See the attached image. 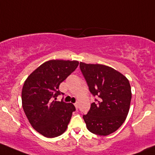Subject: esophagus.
<instances>
[{
    "label": "esophagus",
    "mask_w": 155,
    "mask_h": 155,
    "mask_svg": "<svg viewBox=\"0 0 155 155\" xmlns=\"http://www.w3.org/2000/svg\"><path fill=\"white\" fill-rule=\"evenodd\" d=\"M74 105H75V107H76V110H77V109H78V103H77V102H76V103L74 104Z\"/></svg>",
    "instance_id": "1"
}]
</instances>
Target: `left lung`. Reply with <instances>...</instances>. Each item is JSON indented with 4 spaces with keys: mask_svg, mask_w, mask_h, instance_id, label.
Wrapping results in <instances>:
<instances>
[{
    "mask_svg": "<svg viewBox=\"0 0 155 155\" xmlns=\"http://www.w3.org/2000/svg\"><path fill=\"white\" fill-rule=\"evenodd\" d=\"M80 69L94 96L88 113L83 116L87 128L95 134L107 136L124 123L130 108L131 85L123 74L109 66L80 62Z\"/></svg>",
    "mask_w": 155,
    "mask_h": 155,
    "instance_id": "obj_1",
    "label": "left lung"
}]
</instances>
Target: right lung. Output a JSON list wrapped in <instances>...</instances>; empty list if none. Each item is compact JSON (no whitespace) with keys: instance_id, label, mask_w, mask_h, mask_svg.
<instances>
[{"instance_id":"add662e5","label":"right lung","mask_w":155,"mask_h":155,"mask_svg":"<svg viewBox=\"0 0 155 155\" xmlns=\"http://www.w3.org/2000/svg\"><path fill=\"white\" fill-rule=\"evenodd\" d=\"M78 61L49 60L41 64L24 82L22 106L32 128L46 137L62 134L76 110L72 103L54 101L58 87L76 70Z\"/></svg>"}]
</instances>
